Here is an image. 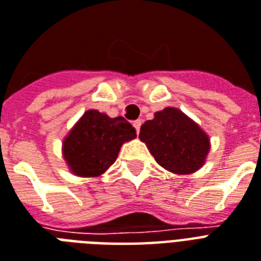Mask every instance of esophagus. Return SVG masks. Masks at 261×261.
<instances>
[{
	"label": "esophagus",
	"instance_id": "1",
	"mask_svg": "<svg viewBox=\"0 0 261 261\" xmlns=\"http://www.w3.org/2000/svg\"><path fill=\"white\" fill-rule=\"evenodd\" d=\"M133 124H134L135 131H137V134H138V133H139V128H141V124H142V122H141V120H135V122L133 123Z\"/></svg>",
	"mask_w": 261,
	"mask_h": 261
}]
</instances>
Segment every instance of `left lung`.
<instances>
[{"label": "left lung", "instance_id": "1", "mask_svg": "<svg viewBox=\"0 0 261 261\" xmlns=\"http://www.w3.org/2000/svg\"><path fill=\"white\" fill-rule=\"evenodd\" d=\"M139 139L164 170L176 175L200 170L211 149L205 131L174 107H167L146 120L141 126Z\"/></svg>", "mask_w": 261, "mask_h": 261}]
</instances>
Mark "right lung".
Here are the masks:
<instances>
[{"mask_svg":"<svg viewBox=\"0 0 261 261\" xmlns=\"http://www.w3.org/2000/svg\"><path fill=\"white\" fill-rule=\"evenodd\" d=\"M135 137V128L124 117L89 109L63 141V157L73 175L94 178L116 162L122 145Z\"/></svg>","mask_w":261,"mask_h":261,"instance_id":"obj_1","label":"right lung"}]
</instances>
